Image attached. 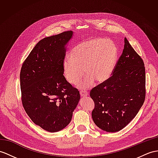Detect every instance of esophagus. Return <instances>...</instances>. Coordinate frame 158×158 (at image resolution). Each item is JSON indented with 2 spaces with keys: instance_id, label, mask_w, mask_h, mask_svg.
Returning <instances> with one entry per match:
<instances>
[{
  "instance_id": "esophagus-1",
  "label": "esophagus",
  "mask_w": 158,
  "mask_h": 158,
  "mask_svg": "<svg viewBox=\"0 0 158 158\" xmlns=\"http://www.w3.org/2000/svg\"><path fill=\"white\" fill-rule=\"evenodd\" d=\"M80 96H81V97H85L88 95V92L85 90H81L80 92Z\"/></svg>"
}]
</instances>
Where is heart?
<instances>
[{
  "instance_id": "1",
  "label": "heart",
  "mask_w": 158,
  "mask_h": 158,
  "mask_svg": "<svg viewBox=\"0 0 158 158\" xmlns=\"http://www.w3.org/2000/svg\"><path fill=\"white\" fill-rule=\"evenodd\" d=\"M70 56L72 59L66 57L63 61L65 78L70 84H76L85 72L86 78L78 84V87L87 89L94 80L101 84L110 78L116 66L118 50L109 40L90 38L77 44Z\"/></svg>"
}]
</instances>
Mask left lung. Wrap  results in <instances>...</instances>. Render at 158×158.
Returning a JSON list of instances; mask_svg holds the SVG:
<instances>
[{
	"label": "left lung",
	"mask_w": 158,
	"mask_h": 158,
	"mask_svg": "<svg viewBox=\"0 0 158 158\" xmlns=\"http://www.w3.org/2000/svg\"><path fill=\"white\" fill-rule=\"evenodd\" d=\"M90 96L94 102L93 121L105 131L123 129L139 112L145 98V70L143 60L126 38L112 76L92 88Z\"/></svg>",
	"instance_id": "obj_1"
}]
</instances>
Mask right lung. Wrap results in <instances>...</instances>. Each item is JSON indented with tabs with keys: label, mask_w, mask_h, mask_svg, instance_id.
Returning <instances> with one entry per match:
<instances>
[{
	"label": "right lung",
	"mask_w": 158,
	"mask_h": 158,
	"mask_svg": "<svg viewBox=\"0 0 158 158\" xmlns=\"http://www.w3.org/2000/svg\"><path fill=\"white\" fill-rule=\"evenodd\" d=\"M72 35L68 31L44 38L21 67L23 106L34 123L49 132L59 131L70 123L80 98L79 91L63 75L66 45Z\"/></svg>",
	"instance_id": "obj_1"
}]
</instances>
